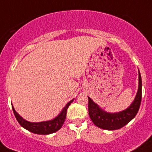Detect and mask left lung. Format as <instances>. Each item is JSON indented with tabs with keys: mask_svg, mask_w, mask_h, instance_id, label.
I'll list each match as a JSON object with an SVG mask.
<instances>
[{
	"mask_svg": "<svg viewBox=\"0 0 152 152\" xmlns=\"http://www.w3.org/2000/svg\"><path fill=\"white\" fill-rule=\"evenodd\" d=\"M138 90L136 97L131 104L125 110L119 112H107L100 108L91 97H88V111L89 115L92 122L97 127L108 130H115L123 127L129 123L137 114L140 108L141 97H142V81L140 71L138 69Z\"/></svg>",
	"mask_w": 152,
	"mask_h": 152,
	"instance_id": "obj_1",
	"label": "left lung"
}]
</instances>
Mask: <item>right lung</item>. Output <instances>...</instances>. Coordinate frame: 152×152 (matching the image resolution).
Instances as JSON below:
<instances>
[{"label": "right lung", "mask_w": 152, "mask_h": 152, "mask_svg": "<svg viewBox=\"0 0 152 152\" xmlns=\"http://www.w3.org/2000/svg\"><path fill=\"white\" fill-rule=\"evenodd\" d=\"M73 100L74 99L71 100L69 103H67L61 112L55 118L51 120L39 122V123H32V122H29L24 119L23 117L20 116V115L16 112L13 105H12V109H13V112H14L16 119L23 128L32 132L33 134L47 135V134L55 133L58 129H61L66 118V112H67L68 108L73 102Z\"/></svg>", "instance_id": "1"}]
</instances>
